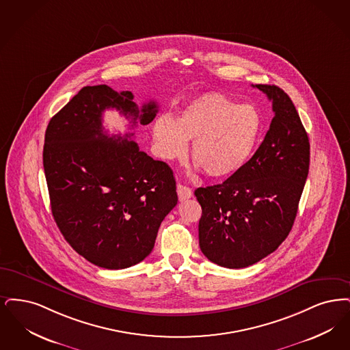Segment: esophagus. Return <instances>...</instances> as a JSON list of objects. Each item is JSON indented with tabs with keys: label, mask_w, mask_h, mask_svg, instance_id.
I'll list each match as a JSON object with an SVG mask.
<instances>
[{
	"label": "esophagus",
	"mask_w": 350,
	"mask_h": 350,
	"mask_svg": "<svg viewBox=\"0 0 350 350\" xmlns=\"http://www.w3.org/2000/svg\"><path fill=\"white\" fill-rule=\"evenodd\" d=\"M176 191H178V198H179V201H185V200L192 198V189H191L189 187H187V185L178 184Z\"/></svg>",
	"instance_id": "34e87169"
}]
</instances>
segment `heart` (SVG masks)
Listing matches in <instances>:
<instances>
[{
  "instance_id": "b5f03b06",
  "label": "heart",
  "mask_w": 350,
  "mask_h": 350,
  "mask_svg": "<svg viewBox=\"0 0 350 350\" xmlns=\"http://www.w3.org/2000/svg\"><path fill=\"white\" fill-rule=\"evenodd\" d=\"M261 119L254 107L238 105L228 96L209 92L183 107L174 120L161 115L152 124V142L162 159L187 152L195 166L212 178H226L245 166L255 152Z\"/></svg>"
}]
</instances>
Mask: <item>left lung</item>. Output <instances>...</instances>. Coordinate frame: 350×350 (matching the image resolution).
I'll return each mask as SVG.
<instances>
[{
    "label": "left lung",
    "instance_id": "left-lung-1",
    "mask_svg": "<svg viewBox=\"0 0 350 350\" xmlns=\"http://www.w3.org/2000/svg\"><path fill=\"white\" fill-rule=\"evenodd\" d=\"M272 102L264 141L242 170L222 184L200 187L202 254L225 268L252 265L278 248L293 228L310 166V142L289 95L255 85Z\"/></svg>",
    "mask_w": 350,
    "mask_h": 350
}]
</instances>
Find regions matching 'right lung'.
<instances>
[{
	"mask_svg": "<svg viewBox=\"0 0 350 350\" xmlns=\"http://www.w3.org/2000/svg\"><path fill=\"white\" fill-rule=\"evenodd\" d=\"M118 109L132 128L158 112L138 108L131 92L86 86L51 119L43 166L53 218L77 254L106 269L146 258L158 228L178 204L172 170L138 149L133 133L108 136L102 116Z\"/></svg>",
	"mask_w": 350,
	"mask_h": 350,
	"instance_id": "add662e5",
	"label": "right lung"
}]
</instances>
